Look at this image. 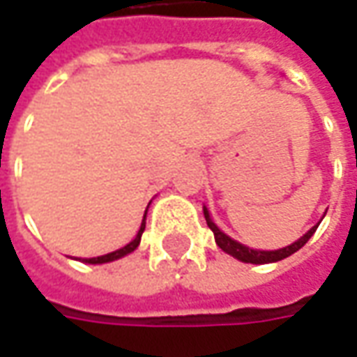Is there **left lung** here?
Here are the masks:
<instances>
[{"mask_svg":"<svg viewBox=\"0 0 357 357\" xmlns=\"http://www.w3.org/2000/svg\"><path fill=\"white\" fill-rule=\"evenodd\" d=\"M204 215H206V222H208V227L213 231V238H215V243L224 250L225 254H229L231 257H236V259H240L243 264H273V261H280V259H284V257H289L291 254H296L300 248H303L307 240L316 234V229H318V224L314 225V227H310L305 234H303L300 240H296L294 243H289L286 248H280V250H254V248H250V245H243L238 240H234V238H229L225 231H222L215 222L211 220V215H209V209L204 206Z\"/></svg>","mask_w":357,"mask_h":357,"instance_id":"left-lung-1","label":"left lung"}]
</instances>
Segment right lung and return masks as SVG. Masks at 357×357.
Listing matches in <instances>:
<instances>
[{
  "mask_svg": "<svg viewBox=\"0 0 357 357\" xmlns=\"http://www.w3.org/2000/svg\"><path fill=\"white\" fill-rule=\"evenodd\" d=\"M146 215H148V209H146V213H144V220H142V225H139V229H137L135 238H133L130 243H126L123 248H119V250H116V252H109V254H105V256L82 257V261H84V264H109V261H116V259H119V257L132 254L133 250H137V245H139V241H142V234H144V229H146Z\"/></svg>",
  "mask_w": 357,
  "mask_h": 357,
  "instance_id": "right-lung-1",
  "label": "right lung"
}]
</instances>
